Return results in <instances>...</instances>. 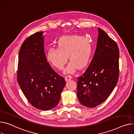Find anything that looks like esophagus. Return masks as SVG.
I'll use <instances>...</instances> for the list:
<instances>
[{
  "mask_svg": "<svg viewBox=\"0 0 134 134\" xmlns=\"http://www.w3.org/2000/svg\"><path fill=\"white\" fill-rule=\"evenodd\" d=\"M72 79V76L71 75H67L66 77H65V80L66 81H68V80Z\"/></svg>",
  "mask_w": 134,
  "mask_h": 134,
  "instance_id": "34e87169",
  "label": "esophagus"
}]
</instances>
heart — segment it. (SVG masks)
Segmentation results:
<instances>
[{
    "mask_svg": "<svg viewBox=\"0 0 134 134\" xmlns=\"http://www.w3.org/2000/svg\"><path fill=\"white\" fill-rule=\"evenodd\" d=\"M58 47H51L47 53V59L53 66L62 69L67 61L70 62L65 69V73H72L78 68L85 67L92 54L91 42L80 35H65L58 41Z\"/></svg>",
    "mask_w": 134,
    "mask_h": 134,
    "instance_id": "b5f03b06",
    "label": "heart"
}]
</instances>
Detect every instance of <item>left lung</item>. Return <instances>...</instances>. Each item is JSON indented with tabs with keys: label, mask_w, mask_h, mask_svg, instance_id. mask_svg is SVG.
Wrapping results in <instances>:
<instances>
[{
	"label": "left lung",
	"mask_w": 134,
	"mask_h": 134,
	"mask_svg": "<svg viewBox=\"0 0 134 134\" xmlns=\"http://www.w3.org/2000/svg\"><path fill=\"white\" fill-rule=\"evenodd\" d=\"M96 48L90 66L77 77V96L80 103L94 108L111 94L119 76V49L117 43L98 29Z\"/></svg>",
	"instance_id": "left-lung-1"
}]
</instances>
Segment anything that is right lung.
Masks as SVG:
<instances>
[{
    "instance_id": "add662e5",
    "label": "right lung",
    "mask_w": 134,
    "mask_h": 134,
    "mask_svg": "<svg viewBox=\"0 0 134 134\" xmlns=\"http://www.w3.org/2000/svg\"><path fill=\"white\" fill-rule=\"evenodd\" d=\"M43 32L31 35L20 48L18 65V82L34 107L48 110L55 107L66 85L47 62L44 51Z\"/></svg>"
}]
</instances>
